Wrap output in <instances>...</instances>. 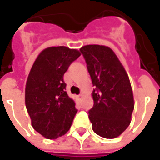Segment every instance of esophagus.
Segmentation results:
<instances>
[{
  "instance_id": "obj_1",
  "label": "esophagus",
  "mask_w": 160,
  "mask_h": 160,
  "mask_svg": "<svg viewBox=\"0 0 160 160\" xmlns=\"http://www.w3.org/2000/svg\"><path fill=\"white\" fill-rule=\"evenodd\" d=\"M77 97H78V99H79V100H81V99L83 98V94H82V93H80V94L77 96Z\"/></svg>"
}]
</instances>
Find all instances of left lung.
<instances>
[{
	"instance_id": "8db88e82",
	"label": "left lung",
	"mask_w": 160,
	"mask_h": 160,
	"mask_svg": "<svg viewBox=\"0 0 160 160\" xmlns=\"http://www.w3.org/2000/svg\"><path fill=\"white\" fill-rule=\"evenodd\" d=\"M80 52L94 86V104L88 112L92 130L103 138H116L130 125L134 108L129 77L110 48L85 45Z\"/></svg>"
}]
</instances>
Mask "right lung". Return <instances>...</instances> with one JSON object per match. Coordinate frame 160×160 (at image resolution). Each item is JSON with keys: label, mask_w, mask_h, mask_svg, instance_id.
Listing matches in <instances>:
<instances>
[{"label": "right lung", "mask_w": 160, "mask_h": 160, "mask_svg": "<svg viewBox=\"0 0 160 160\" xmlns=\"http://www.w3.org/2000/svg\"><path fill=\"white\" fill-rule=\"evenodd\" d=\"M81 54L68 47H49L38 55L26 84V107L34 129L57 139L70 128L77 112L66 92L64 74Z\"/></svg>", "instance_id": "add662e5"}]
</instances>
